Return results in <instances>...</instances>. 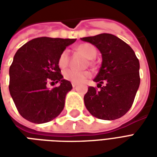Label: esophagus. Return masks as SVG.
Listing matches in <instances>:
<instances>
[{
  "mask_svg": "<svg viewBox=\"0 0 157 157\" xmlns=\"http://www.w3.org/2000/svg\"><path fill=\"white\" fill-rule=\"evenodd\" d=\"M72 86H73V87H75V86H76V84H75V83H73V82H72Z\"/></svg>",
  "mask_w": 157,
  "mask_h": 157,
  "instance_id": "obj_1",
  "label": "esophagus"
}]
</instances>
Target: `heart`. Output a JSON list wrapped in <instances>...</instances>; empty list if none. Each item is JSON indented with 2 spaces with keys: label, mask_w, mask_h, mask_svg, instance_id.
I'll use <instances>...</instances> for the list:
<instances>
[{
  "label": "heart",
  "mask_w": 157,
  "mask_h": 157,
  "mask_svg": "<svg viewBox=\"0 0 157 157\" xmlns=\"http://www.w3.org/2000/svg\"><path fill=\"white\" fill-rule=\"evenodd\" d=\"M76 50L82 54L87 59H93L97 56V50L94 46L89 44H82L76 48ZM70 63V53L67 49H65L61 52L58 59V65L61 69L67 67ZM91 63V62H90ZM90 76L88 71H79L75 70H67L64 72V78L69 82L73 83H82L86 81V79Z\"/></svg>",
  "instance_id": "obj_1"
}]
</instances>
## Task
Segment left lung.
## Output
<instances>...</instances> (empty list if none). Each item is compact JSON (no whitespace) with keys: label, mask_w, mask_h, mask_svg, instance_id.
Instances as JSON below:
<instances>
[{"label":"left lung","mask_w":157,"mask_h":157,"mask_svg":"<svg viewBox=\"0 0 157 157\" xmlns=\"http://www.w3.org/2000/svg\"><path fill=\"white\" fill-rule=\"evenodd\" d=\"M102 54V62L94 79L99 91L89 86L84 102L96 118L113 120L121 118L131 108L140 86V62L131 47L115 35L101 33L81 39ZM105 82L106 85L101 86Z\"/></svg>","instance_id":"1"}]
</instances>
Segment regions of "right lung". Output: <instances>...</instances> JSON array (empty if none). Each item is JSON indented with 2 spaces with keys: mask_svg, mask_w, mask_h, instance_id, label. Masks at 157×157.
Segmentation results:
<instances>
[{
  "mask_svg": "<svg viewBox=\"0 0 157 157\" xmlns=\"http://www.w3.org/2000/svg\"><path fill=\"white\" fill-rule=\"evenodd\" d=\"M76 39L41 37L30 40L17 51L9 69V91L22 117L34 123L51 121L62 112L65 96L72 89L63 79L58 59L65 48ZM48 81L60 82L53 89Z\"/></svg>",
  "mask_w": 157,
  "mask_h": 157,
  "instance_id": "1",
  "label": "right lung"
}]
</instances>
